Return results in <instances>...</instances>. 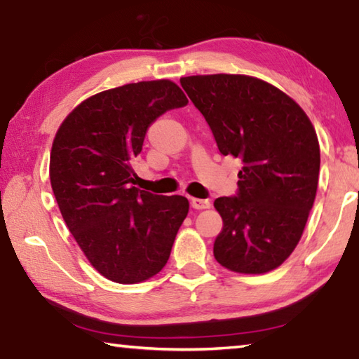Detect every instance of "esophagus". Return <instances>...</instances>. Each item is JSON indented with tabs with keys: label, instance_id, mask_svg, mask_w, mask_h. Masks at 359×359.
I'll use <instances>...</instances> for the list:
<instances>
[{
	"label": "esophagus",
	"instance_id": "1",
	"mask_svg": "<svg viewBox=\"0 0 359 359\" xmlns=\"http://www.w3.org/2000/svg\"><path fill=\"white\" fill-rule=\"evenodd\" d=\"M212 202L208 199H199V198H191V207L196 210H203V208H210Z\"/></svg>",
	"mask_w": 359,
	"mask_h": 359
}]
</instances>
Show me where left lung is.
Here are the masks:
<instances>
[{"label":"left lung","instance_id":"left-lung-1","mask_svg":"<svg viewBox=\"0 0 359 359\" xmlns=\"http://www.w3.org/2000/svg\"><path fill=\"white\" fill-rule=\"evenodd\" d=\"M222 156L240 158L238 191L215 201L213 254L224 268L264 273L292 254L318 189L320 151L305 111L271 83L241 74L182 77Z\"/></svg>","mask_w":359,"mask_h":359}]
</instances>
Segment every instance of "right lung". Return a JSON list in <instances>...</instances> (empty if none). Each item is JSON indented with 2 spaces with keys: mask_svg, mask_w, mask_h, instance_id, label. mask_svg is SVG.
Listing matches in <instances>:
<instances>
[{
  "mask_svg": "<svg viewBox=\"0 0 359 359\" xmlns=\"http://www.w3.org/2000/svg\"><path fill=\"white\" fill-rule=\"evenodd\" d=\"M187 104L171 81L128 83L77 105L55 133L49 160L55 201L91 266L111 282H143L171 255L188 199L132 187V161L151 124Z\"/></svg>",
  "mask_w": 359,
  "mask_h": 359,
  "instance_id": "obj_1",
  "label": "right lung"
}]
</instances>
